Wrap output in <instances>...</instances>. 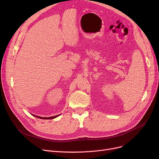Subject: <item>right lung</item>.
Wrapping results in <instances>:
<instances>
[{
	"label": "right lung",
	"instance_id": "1",
	"mask_svg": "<svg viewBox=\"0 0 159 159\" xmlns=\"http://www.w3.org/2000/svg\"><path fill=\"white\" fill-rule=\"evenodd\" d=\"M33 116H35L34 115H33ZM58 116H59V115H56V116H50V117H41V116H35L36 117H38L39 119H55L56 117H57Z\"/></svg>",
	"mask_w": 159,
	"mask_h": 159
}]
</instances>
